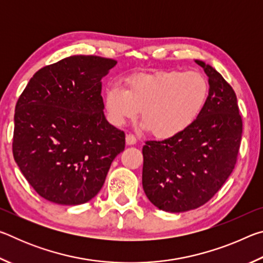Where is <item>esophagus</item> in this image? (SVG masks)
I'll list each match as a JSON object with an SVG mask.
<instances>
[{"mask_svg": "<svg viewBox=\"0 0 263 263\" xmlns=\"http://www.w3.org/2000/svg\"><path fill=\"white\" fill-rule=\"evenodd\" d=\"M125 139H126V144L127 145H135V144H137V138L133 136V135H131V133H130V135H126Z\"/></svg>", "mask_w": 263, "mask_h": 263, "instance_id": "esophagus-1", "label": "esophagus"}]
</instances>
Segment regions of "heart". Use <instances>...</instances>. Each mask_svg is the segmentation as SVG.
<instances>
[{"label":"heart","instance_id":"1","mask_svg":"<svg viewBox=\"0 0 263 263\" xmlns=\"http://www.w3.org/2000/svg\"><path fill=\"white\" fill-rule=\"evenodd\" d=\"M210 91L208 79L195 70H160L135 74L126 80V89L110 84L105 92V109L110 122L124 125L140 111L142 126L158 138L179 135L193 124Z\"/></svg>","mask_w":263,"mask_h":263}]
</instances>
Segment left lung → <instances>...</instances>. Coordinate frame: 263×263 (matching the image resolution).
<instances>
[{"instance_id":"1","label":"left lung","mask_w":263,"mask_h":263,"mask_svg":"<svg viewBox=\"0 0 263 263\" xmlns=\"http://www.w3.org/2000/svg\"><path fill=\"white\" fill-rule=\"evenodd\" d=\"M209 78L201 115L179 135L142 147V188L167 212L197 209L215 196L233 172L242 135L233 88L210 65L195 60Z\"/></svg>"}]
</instances>
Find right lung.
<instances>
[{
	"instance_id": "obj_1",
	"label": "right lung",
	"mask_w": 263,
	"mask_h": 263,
	"mask_svg": "<svg viewBox=\"0 0 263 263\" xmlns=\"http://www.w3.org/2000/svg\"><path fill=\"white\" fill-rule=\"evenodd\" d=\"M116 64L97 55L65 58L39 69L17 101L14 159L47 201H90L125 148V133L105 119L101 95V80Z\"/></svg>"
}]
</instances>
